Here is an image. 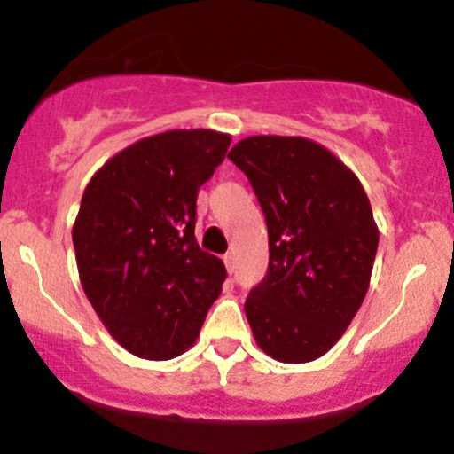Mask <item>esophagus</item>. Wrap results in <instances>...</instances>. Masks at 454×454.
<instances>
[{
    "instance_id": "esophagus-1",
    "label": "esophagus",
    "mask_w": 454,
    "mask_h": 454,
    "mask_svg": "<svg viewBox=\"0 0 454 454\" xmlns=\"http://www.w3.org/2000/svg\"><path fill=\"white\" fill-rule=\"evenodd\" d=\"M223 263H226V270L232 274V270H235V254H232V252L223 254Z\"/></svg>"
}]
</instances>
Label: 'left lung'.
<instances>
[{
    "instance_id": "1",
    "label": "left lung",
    "mask_w": 454,
    "mask_h": 454,
    "mask_svg": "<svg viewBox=\"0 0 454 454\" xmlns=\"http://www.w3.org/2000/svg\"><path fill=\"white\" fill-rule=\"evenodd\" d=\"M228 159L250 180L270 239L265 278L246 300L252 335L283 364L326 355L370 287L379 228L355 171L304 137L261 135Z\"/></svg>"
}]
</instances>
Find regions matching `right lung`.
<instances>
[{
	"label": "right lung",
	"mask_w": 454,
	"mask_h": 454,
	"mask_svg": "<svg viewBox=\"0 0 454 454\" xmlns=\"http://www.w3.org/2000/svg\"><path fill=\"white\" fill-rule=\"evenodd\" d=\"M228 145L215 130L145 137L84 189L71 231L80 283L113 340L141 359L189 350L222 294L226 267L195 241V200Z\"/></svg>",
	"instance_id": "right-lung-1"
}]
</instances>
